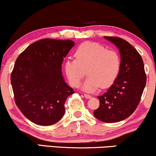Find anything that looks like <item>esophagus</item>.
<instances>
[{
	"mask_svg": "<svg viewBox=\"0 0 156 156\" xmlns=\"http://www.w3.org/2000/svg\"><path fill=\"white\" fill-rule=\"evenodd\" d=\"M84 98H87V99L91 98H92V96L90 95H88V94H84Z\"/></svg>",
	"mask_w": 156,
	"mask_h": 156,
	"instance_id": "obj_1",
	"label": "esophagus"
}]
</instances>
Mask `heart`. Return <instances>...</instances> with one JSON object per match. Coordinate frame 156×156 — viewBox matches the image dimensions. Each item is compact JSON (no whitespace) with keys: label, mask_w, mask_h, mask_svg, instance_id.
Returning <instances> with one entry per match:
<instances>
[{"label":"heart","mask_w":156,"mask_h":156,"mask_svg":"<svg viewBox=\"0 0 156 156\" xmlns=\"http://www.w3.org/2000/svg\"><path fill=\"white\" fill-rule=\"evenodd\" d=\"M74 55L76 58L68 59L64 65L67 79L73 87L80 85L86 70L88 77L82 89L87 92H93L100 87L103 89L111 87L120 73V55L99 43L82 44Z\"/></svg>","instance_id":"1"}]
</instances>
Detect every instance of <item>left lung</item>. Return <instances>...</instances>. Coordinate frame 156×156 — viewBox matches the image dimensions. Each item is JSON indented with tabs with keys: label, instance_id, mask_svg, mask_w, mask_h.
<instances>
[{
	"label": "left lung",
	"instance_id": "8db88e82",
	"mask_svg": "<svg viewBox=\"0 0 156 156\" xmlns=\"http://www.w3.org/2000/svg\"><path fill=\"white\" fill-rule=\"evenodd\" d=\"M104 38L119 50L121 70L114 83L98 97L100 106L93 115L101 122L115 123L128 118L137 108L147 77L143 58L131 44L120 37L105 36Z\"/></svg>",
	"mask_w": 156,
	"mask_h": 156
}]
</instances>
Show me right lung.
I'll return each instance as SVG.
<instances>
[{
  "mask_svg": "<svg viewBox=\"0 0 156 156\" xmlns=\"http://www.w3.org/2000/svg\"><path fill=\"white\" fill-rule=\"evenodd\" d=\"M74 42L42 39L19 55L11 74L15 103L26 118L41 126L54 124L65 113L74 90L65 82L61 65Z\"/></svg>",
  "mask_w": 156,
  "mask_h": 156,
  "instance_id": "1",
  "label": "right lung"
}]
</instances>
